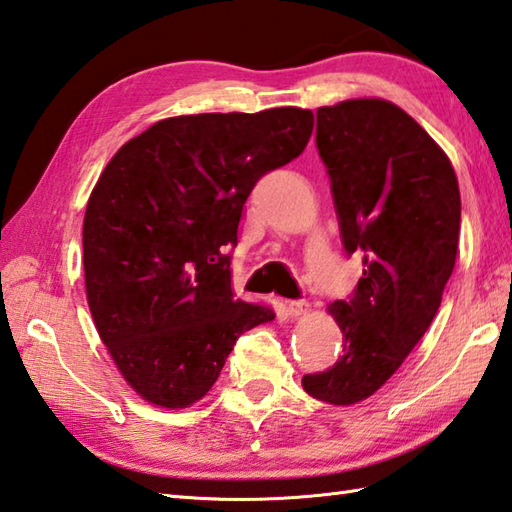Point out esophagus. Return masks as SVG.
Returning <instances> with one entry per match:
<instances>
[{"label": "esophagus", "instance_id": "esophagus-1", "mask_svg": "<svg viewBox=\"0 0 512 512\" xmlns=\"http://www.w3.org/2000/svg\"><path fill=\"white\" fill-rule=\"evenodd\" d=\"M310 310V303L297 299V301H288V314L290 317H301V314H306Z\"/></svg>", "mask_w": 512, "mask_h": 512}]
</instances>
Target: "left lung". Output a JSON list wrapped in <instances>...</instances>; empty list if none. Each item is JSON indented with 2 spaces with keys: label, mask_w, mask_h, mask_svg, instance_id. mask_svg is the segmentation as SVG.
<instances>
[{
  "label": "left lung",
  "mask_w": 512,
  "mask_h": 512,
  "mask_svg": "<svg viewBox=\"0 0 512 512\" xmlns=\"http://www.w3.org/2000/svg\"><path fill=\"white\" fill-rule=\"evenodd\" d=\"M317 149L363 277L328 308L343 332L339 361L301 383L312 398L354 405L387 383L436 317L458 255L460 189L436 140L383 99L319 107Z\"/></svg>",
  "instance_id": "obj_1"
}]
</instances>
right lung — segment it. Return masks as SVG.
<instances>
[{
  "label": "right lung",
  "instance_id": "1",
  "mask_svg": "<svg viewBox=\"0 0 512 512\" xmlns=\"http://www.w3.org/2000/svg\"><path fill=\"white\" fill-rule=\"evenodd\" d=\"M314 114L165 118L107 162L83 220L85 292L116 367L147 402L184 409L239 334L275 319L235 297L231 255L257 180L306 149Z\"/></svg>",
  "mask_w": 512,
  "mask_h": 512
}]
</instances>
